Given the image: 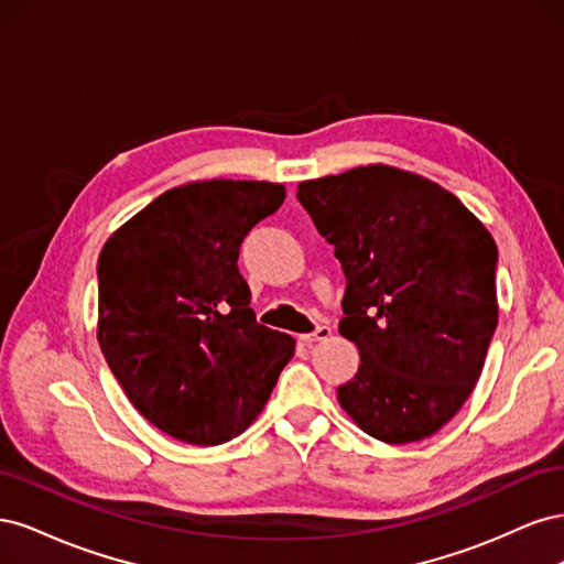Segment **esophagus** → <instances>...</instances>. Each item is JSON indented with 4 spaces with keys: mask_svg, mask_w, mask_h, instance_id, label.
Returning <instances> with one entry per match:
<instances>
[{
    "mask_svg": "<svg viewBox=\"0 0 564 564\" xmlns=\"http://www.w3.org/2000/svg\"><path fill=\"white\" fill-rule=\"evenodd\" d=\"M329 336H332V329L324 327V324H319V327L313 334H303L301 340H303L305 346H313V344H317V340H324V338H329Z\"/></svg>",
    "mask_w": 564,
    "mask_h": 564,
    "instance_id": "obj_1",
    "label": "esophagus"
}]
</instances>
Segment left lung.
Listing matches in <instances>:
<instances>
[{
  "mask_svg": "<svg viewBox=\"0 0 564 564\" xmlns=\"http://www.w3.org/2000/svg\"><path fill=\"white\" fill-rule=\"evenodd\" d=\"M346 275L338 332L360 350L338 402L388 445L431 437L473 392L497 329L499 251L445 187L369 164L299 183Z\"/></svg>",
  "mask_w": 564,
  "mask_h": 564,
  "instance_id": "obj_1",
  "label": "left lung"
}]
</instances>
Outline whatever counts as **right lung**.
Returning a JSON list of instances; mask_svg holds the SVG:
<instances>
[{
    "label": "right lung",
    "instance_id": "1",
    "mask_svg": "<svg viewBox=\"0 0 564 564\" xmlns=\"http://www.w3.org/2000/svg\"><path fill=\"white\" fill-rule=\"evenodd\" d=\"M284 197L268 181L187 183L100 251V350L131 404L187 445L240 435L294 355L292 336L256 322L237 268L249 230Z\"/></svg>",
    "mask_w": 564,
    "mask_h": 564
}]
</instances>
